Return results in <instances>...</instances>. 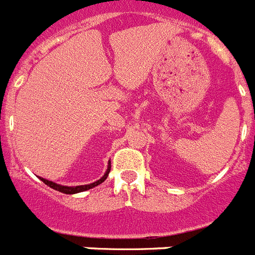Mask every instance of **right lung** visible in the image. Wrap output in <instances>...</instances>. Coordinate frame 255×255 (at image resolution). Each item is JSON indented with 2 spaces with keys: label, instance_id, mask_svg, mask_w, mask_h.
Returning <instances> with one entry per match:
<instances>
[{
  "label": "right lung",
  "instance_id": "obj_1",
  "mask_svg": "<svg viewBox=\"0 0 255 255\" xmlns=\"http://www.w3.org/2000/svg\"><path fill=\"white\" fill-rule=\"evenodd\" d=\"M110 170H111V164L108 163V168H107V171H106L105 176H103L102 179L98 180V181L93 182V184H89V185L62 186V185H58V184H55V182H53V181H48V180L43 179V177H39V179L42 180V181H43L44 184H46V185H48L49 188H52V189H55V190L61 191V193H65V194H75V193H80V191H85V190H88V189H92V188H94V186L100 185L101 182H103L106 179H107L108 173H110Z\"/></svg>",
  "mask_w": 255,
  "mask_h": 255
}]
</instances>
